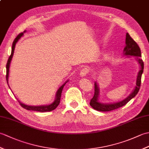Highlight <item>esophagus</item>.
<instances>
[{
  "mask_svg": "<svg viewBox=\"0 0 149 149\" xmlns=\"http://www.w3.org/2000/svg\"><path fill=\"white\" fill-rule=\"evenodd\" d=\"M88 70L86 68H83L82 69L81 72H80V75L81 77H85L86 76L87 74H88Z\"/></svg>",
  "mask_w": 149,
  "mask_h": 149,
  "instance_id": "34e87169",
  "label": "esophagus"
}]
</instances>
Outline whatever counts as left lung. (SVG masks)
<instances>
[{"label":"left lung","instance_id":"8db88e82","mask_svg":"<svg viewBox=\"0 0 149 149\" xmlns=\"http://www.w3.org/2000/svg\"><path fill=\"white\" fill-rule=\"evenodd\" d=\"M123 55L127 56V58H130L131 56H134L135 59L138 61L139 65H140V70H139L136 81V86L134 89L132 91V93L126 97L125 99L122 100L119 102H114V103H102L99 102V94L100 90L99 85H98L97 81L95 82V93L94 96L90 100V106L93 107L94 109L99 111H110L114 109H118L120 107L125 105L128 102H129L138 93V91L140 88L141 85V75L143 74L144 64L143 60L141 59V54L140 47L138 44L134 42V40L129 35V33H126L125 37V47L123 49Z\"/></svg>","mask_w":149,"mask_h":149}]
</instances>
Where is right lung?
Returning a JSON list of instances; mask_svg holds the SVG:
<instances>
[{"instance_id":"right-lung-1","label":"right lung","mask_w":149,"mask_h":149,"mask_svg":"<svg viewBox=\"0 0 149 149\" xmlns=\"http://www.w3.org/2000/svg\"><path fill=\"white\" fill-rule=\"evenodd\" d=\"M26 32V31H24L23 33H22L20 34H19L17 36V38L15 39L13 43V45H12V49H11V54L7 62V65H6V80H7V83L8 84V77H9V66H10V63L11 61V59L13 56V54H14V50L15 48V45L16 43L18 42V41L20 39V38L24 35V33ZM68 82V80L66 81L65 83H64L63 85H61V86L59 88V89L58 90L56 94V98L54 102L51 104H49V105H43V106H28L26 105V104H24L23 103H22L20 102L18 100V102L20 103V105L22 106V107H24V109H26L27 110H31V111H40V112H46V111H51L55 109L58 106L60 102V99H61V93L63 89V87L65 86V85L66 83ZM9 86V85H8Z\"/></svg>"}]
</instances>
